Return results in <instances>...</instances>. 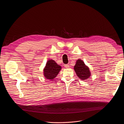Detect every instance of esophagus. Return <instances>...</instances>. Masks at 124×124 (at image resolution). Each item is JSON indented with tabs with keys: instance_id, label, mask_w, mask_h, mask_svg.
<instances>
[{
	"instance_id": "1",
	"label": "esophagus",
	"mask_w": 124,
	"mask_h": 124,
	"mask_svg": "<svg viewBox=\"0 0 124 124\" xmlns=\"http://www.w3.org/2000/svg\"><path fill=\"white\" fill-rule=\"evenodd\" d=\"M64 67L65 68H67V69H68V68H70V66H69V64H65L64 65Z\"/></svg>"
}]
</instances>
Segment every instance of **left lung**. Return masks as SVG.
<instances>
[{
    "mask_svg": "<svg viewBox=\"0 0 124 124\" xmlns=\"http://www.w3.org/2000/svg\"><path fill=\"white\" fill-rule=\"evenodd\" d=\"M74 70L78 77L82 80L89 78L91 76L89 69L81 60L77 61L74 67Z\"/></svg>",
    "mask_w": 124,
    "mask_h": 124,
    "instance_id": "obj_1",
    "label": "left lung"
}]
</instances>
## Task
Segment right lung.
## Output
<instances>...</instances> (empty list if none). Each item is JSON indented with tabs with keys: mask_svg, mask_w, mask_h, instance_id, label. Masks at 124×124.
Returning <instances> with one entry per match:
<instances>
[{
	"mask_svg": "<svg viewBox=\"0 0 124 124\" xmlns=\"http://www.w3.org/2000/svg\"><path fill=\"white\" fill-rule=\"evenodd\" d=\"M62 68L58 65L55 61L49 60L46 63V66L43 70L44 76L46 78L53 79L56 77L57 74L61 70Z\"/></svg>",
	"mask_w": 124,
	"mask_h": 124,
	"instance_id": "obj_1",
	"label": "right lung"
}]
</instances>
